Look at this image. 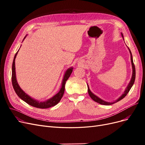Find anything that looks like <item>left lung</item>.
I'll return each mask as SVG.
<instances>
[{
  "label": "left lung",
  "mask_w": 145,
  "mask_h": 145,
  "mask_svg": "<svg viewBox=\"0 0 145 145\" xmlns=\"http://www.w3.org/2000/svg\"><path fill=\"white\" fill-rule=\"evenodd\" d=\"M121 36H122V37H123V34L121 33ZM129 52H130V53H131V62H132V69H133V73H132V79L130 81V83H129V85L127 86V87L126 88V90H125L124 92V93L121 95L118 100H116V101L113 102H105L103 100H102L101 99H100L99 97H98L97 96H96V95H95L93 93H92V92H91V91L89 89V86H88V93L90 96V97L92 99V100H93L94 101H95L97 103H100L101 105H112L113 103H115L116 102H119L120 101V100L122 99H123L126 95L128 93V92H129V90H130V89H131L132 86H133V83L135 82V76H136V71H135V65L133 63V57H132V53L131 52V50L129 49Z\"/></svg>",
  "instance_id": "1"
}]
</instances>
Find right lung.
<instances>
[{
	"mask_svg": "<svg viewBox=\"0 0 145 145\" xmlns=\"http://www.w3.org/2000/svg\"><path fill=\"white\" fill-rule=\"evenodd\" d=\"M18 52L19 50L16 53V54L14 55L13 61V64H12V85L15 92L16 93L18 96L21 99L24 101L25 102H26L29 105H31L35 108H40V109H46V108H49L52 107V106H54L56 105H57L60 102V99H62L64 94L65 85L66 82L71 76L73 71V68L71 67L69 69H68L66 71L62 81V88H61L59 92L54 96L50 98V99L48 100L47 101H45L43 102H39V101H37L33 99L30 97L26 93H25L19 87L18 83L17 82L16 78V72H15V58L16 57Z\"/></svg>",
	"mask_w": 145,
	"mask_h": 145,
	"instance_id": "right-lung-1",
	"label": "right lung"
}]
</instances>
